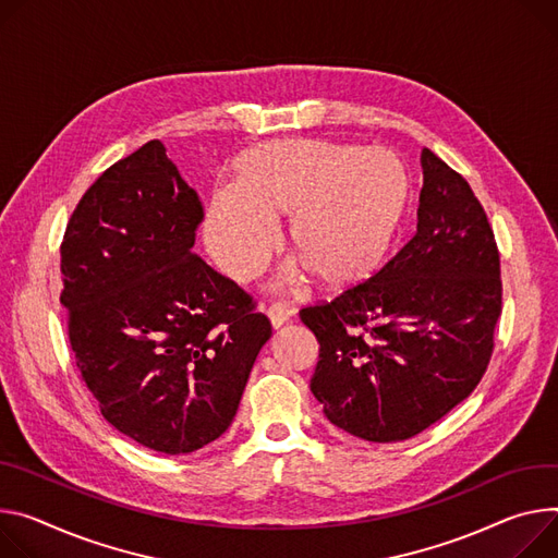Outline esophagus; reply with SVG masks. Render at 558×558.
I'll use <instances>...</instances> for the list:
<instances>
[{
  "label": "esophagus",
  "instance_id": "34e87169",
  "mask_svg": "<svg viewBox=\"0 0 558 558\" xmlns=\"http://www.w3.org/2000/svg\"><path fill=\"white\" fill-rule=\"evenodd\" d=\"M267 316H269L271 325L278 329V327H282L293 316V310L282 305V302H274V305L267 310Z\"/></svg>",
  "mask_w": 558,
  "mask_h": 558
}]
</instances>
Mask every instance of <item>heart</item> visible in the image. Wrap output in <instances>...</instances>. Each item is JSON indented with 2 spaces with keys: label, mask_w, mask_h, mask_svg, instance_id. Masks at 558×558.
Masks as SVG:
<instances>
[{
  "label": "heart",
  "mask_w": 558,
  "mask_h": 558,
  "mask_svg": "<svg viewBox=\"0 0 558 558\" xmlns=\"http://www.w3.org/2000/svg\"><path fill=\"white\" fill-rule=\"evenodd\" d=\"M408 199L410 173L385 148L269 142L235 160L233 189L216 193L205 238L220 269L244 282L274 251L271 220L287 218L284 242L302 269L325 287H342L376 269Z\"/></svg>",
  "instance_id": "b5f03b06"
}]
</instances>
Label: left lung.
<instances>
[{
    "instance_id": "obj_1",
    "label": "left lung",
    "mask_w": 558,
    "mask_h": 558,
    "mask_svg": "<svg viewBox=\"0 0 558 558\" xmlns=\"http://www.w3.org/2000/svg\"><path fill=\"white\" fill-rule=\"evenodd\" d=\"M416 233L372 278L300 310L320 349L325 416L369 442L408 440L481 383L502 310L500 256L468 180L429 148Z\"/></svg>"
}]
</instances>
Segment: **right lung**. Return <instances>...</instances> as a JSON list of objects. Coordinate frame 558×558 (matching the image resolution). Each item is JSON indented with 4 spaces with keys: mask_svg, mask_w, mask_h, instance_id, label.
<instances>
[{
    "mask_svg": "<svg viewBox=\"0 0 558 558\" xmlns=\"http://www.w3.org/2000/svg\"><path fill=\"white\" fill-rule=\"evenodd\" d=\"M205 220L160 140L99 175L60 246L69 340L102 416L169 456L222 436L271 323L191 251Z\"/></svg>",
    "mask_w": 558,
    "mask_h": 558,
    "instance_id": "1",
    "label": "right lung"
}]
</instances>
